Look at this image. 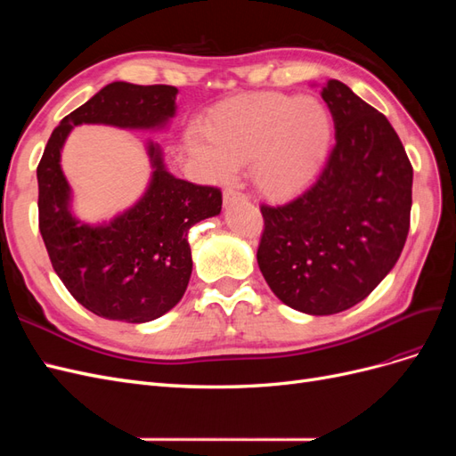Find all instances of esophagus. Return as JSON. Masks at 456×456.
Listing matches in <instances>:
<instances>
[{
	"instance_id": "34e87169",
	"label": "esophagus",
	"mask_w": 456,
	"mask_h": 456,
	"mask_svg": "<svg viewBox=\"0 0 456 456\" xmlns=\"http://www.w3.org/2000/svg\"><path fill=\"white\" fill-rule=\"evenodd\" d=\"M223 200L224 203H232V201H247V196L243 194V191L236 190V188H226L224 194H223Z\"/></svg>"
}]
</instances>
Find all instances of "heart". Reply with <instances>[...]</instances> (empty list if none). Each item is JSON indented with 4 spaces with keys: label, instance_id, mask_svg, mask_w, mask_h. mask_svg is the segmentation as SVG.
<instances>
[{
    "label": "heart",
    "instance_id": "obj_1",
    "mask_svg": "<svg viewBox=\"0 0 456 456\" xmlns=\"http://www.w3.org/2000/svg\"><path fill=\"white\" fill-rule=\"evenodd\" d=\"M333 134L327 108L314 99L260 93L220 104L207 134L191 131L190 154L226 181L251 161L255 184L273 198L293 194L320 169Z\"/></svg>",
    "mask_w": 456,
    "mask_h": 456
}]
</instances>
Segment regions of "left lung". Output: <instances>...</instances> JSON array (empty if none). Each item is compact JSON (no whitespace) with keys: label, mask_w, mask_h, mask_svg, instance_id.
<instances>
[{"label":"left lung","mask_w":456,"mask_h":456,"mask_svg":"<svg viewBox=\"0 0 456 456\" xmlns=\"http://www.w3.org/2000/svg\"><path fill=\"white\" fill-rule=\"evenodd\" d=\"M335 146L315 181L260 205L258 268L281 302L330 315L370 295L397 262L411 224L412 165L379 110L338 79L322 87Z\"/></svg>","instance_id":"left-lung-1"}]
</instances>
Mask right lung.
I'll list each match as a JSON object with an SVG mask.
<instances>
[{
    "label": "right lung",
    "instance_id": "obj_1",
    "mask_svg": "<svg viewBox=\"0 0 456 456\" xmlns=\"http://www.w3.org/2000/svg\"><path fill=\"white\" fill-rule=\"evenodd\" d=\"M176 93L173 86H106L61 121L37 165L39 232L51 265L79 305L106 320L146 323L178 305L191 273L188 232L220 213L223 191L165 171L159 148L150 142L156 171L142 200L110 224H81L68 211L61 148L79 123L163 126L175 114Z\"/></svg>",
    "mask_w": 456,
    "mask_h": 456
}]
</instances>
